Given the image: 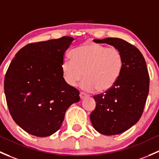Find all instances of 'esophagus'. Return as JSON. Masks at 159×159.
<instances>
[{"instance_id": "esophagus-1", "label": "esophagus", "mask_w": 159, "mask_h": 159, "mask_svg": "<svg viewBox=\"0 0 159 159\" xmlns=\"http://www.w3.org/2000/svg\"><path fill=\"white\" fill-rule=\"evenodd\" d=\"M87 97H88V94H86V93H82V92L80 93V98H81V100H83V99H84V98H87Z\"/></svg>"}]
</instances>
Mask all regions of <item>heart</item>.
<instances>
[{"mask_svg":"<svg viewBox=\"0 0 159 159\" xmlns=\"http://www.w3.org/2000/svg\"><path fill=\"white\" fill-rule=\"evenodd\" d=\"M70 57L61 65L65 80L73 87L84 75L81 88L84 91L110 90L119 79L123 68L120 50L98 43L81 45L71 50Z\"/></svg>","mask_w":159,"mask_h":159,"instance_id":"1","label":"heart"}]
</instances>
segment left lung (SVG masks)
<instances>
[{
  "mask_svg": "<svg viewBox=\"0 0 159 159\" xmlns=\"http://www.w3.org/2000/svg\"><path fill=\"white\" fill-rule=\"evenodd\" d=\"M93 41L117 48L123 58V68L119 79L110 90L93 96L96 107L90 119L93 128L101 134H120L136 124L143 113L149 90L146 61L136 46L122 39Z\"/></svg>",
  "mask_w": 159,
  "mask_h": 159,
  "instance_id": "left-lung-1",
  "label": "left lung"
}]
</instances>
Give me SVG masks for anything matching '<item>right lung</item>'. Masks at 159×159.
I'll return each instance as SVG.
<instances>
[{
	"instance_id": "obj_1",
	"label": "right lung",
	"mask_w": 159,
	"mask_h": 159,
	"mask_svg": "<svg viewBox=\"0 0 159 159\" xmlns=\"http://www.w3.org/2000/svg\"><path fill=\"white\" fill-rule=\"evenodd\" d=\"M74 38L63 36L28 44L20 49L4 78V93L15 123L33 136L58 131L67 109L80 101L79 91L67 84L61 65Z\"/></svg>"
}]
</instances>
